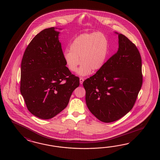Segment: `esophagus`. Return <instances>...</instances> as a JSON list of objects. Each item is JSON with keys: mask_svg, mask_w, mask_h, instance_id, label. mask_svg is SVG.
Returning a JSON list of instances; mask_svg holds the SVG:
<instances>
[{"mask_svg": "<svg viewBox=\"0 0 160 160\" xmlns=\"http://www.w3.org/2000/svg\"><path fill=\"white\" fill-rule=\"evenodd\" d=\"M83 81H84V78H82V77L80 78V79H79V82H80V84H81V85H82Z\"/></svg>", "mask_w": 160, "mask_h": 160, "instance_id": "obj_1", "label": "esophagus"}]
</instances>
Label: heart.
<instances>
[{"mask_svg": "<svg viewBox=\"0 0 160 160\" xmlns=\"http://www.w3.org/2000/svg\"><path fill=\"white\" fill-rule=\"evenodd\" d=\"M108 43L105 35L100 32L82 34L70 44V50L64 52L66 64L70 71L74 72L80 65L79 75H88L102 68L108 54ZM81 61H80V59Z\"/></svg>", "mask_w": 160, "mask_h": 160, "instance_id": "1", "label": "heart"}]
</instances>
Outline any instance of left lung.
Listing matches in <instances>:
<instances>
[{
  "instance_id": "1",
  "label": "left lung",
  "mask_w": 160,
  "mask_h": 160,
  "mask_svg": "<svg viewBox=\"0 0 160 160\" xmlns=\"http://www.w3.org/2000/svg\"><path fill=\"white\" fill-rule=\"evenodd\" d=\"M117 34L118 50L83 83L88 109L106 123L118 120L129 112L142 85V60L138 48L124 35Z\"/></svg>"
}]
</instances>
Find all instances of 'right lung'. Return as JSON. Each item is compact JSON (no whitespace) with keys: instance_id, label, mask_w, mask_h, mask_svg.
Returning <instances> with one entry per match:
<instances>
[{"instance_id":"add662e5","label":"right lung","mask_w":160,"mask_h":160,"mask_svg":"<svg viewBox=\"0 0 160 160\" xmlns=\"http://www.w3.org/2000/svg\"><path fill=\"white\" fill-rule=\"evenodd\" d=\"M41 31L25 50L21 63V94L28 111L43 119L52 118L68 105L79 78L66 66L59 32Z\"/></svg>"}]
</instances>
